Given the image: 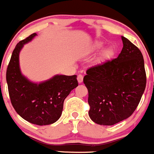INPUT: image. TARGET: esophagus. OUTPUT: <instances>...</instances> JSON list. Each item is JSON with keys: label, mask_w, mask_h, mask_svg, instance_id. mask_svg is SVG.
<instances>
[{"label": "esophagus", "mask_w": 154, "mask_h": 154, "mask_svg": "<svg viewBox=\"0 0 154 154\" xmlns=\"http://www.w3.org/2000/svg\"><path fill=\"white\" fill-rule=\"evenodd\" d=\"M83 78H84L83 75H81V74H78V75H77V81H78V83H80V84L82 83Z\"/></svg>", "instance_id": "1"}]
</instances>
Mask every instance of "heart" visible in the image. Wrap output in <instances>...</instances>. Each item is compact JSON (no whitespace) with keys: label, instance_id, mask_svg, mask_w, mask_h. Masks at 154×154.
I'll use <instances>...</instances> for the list:
<instances>
[{"label":"heart","instance_id":"obj_1","mask_svg":"<svg viewBox=\"0 0 154 154\" xmlns=\"http://www.w3.org/2000/svg\"><path fill=\"white\" fill-rule=\"evenodd\" d=\"M102 46H103L102 42H95V43L94 44L93 47H94V49H101ZM111 53H112V50H111L110 49H106L105 50V52H104V54H105V56H109V55Z\"/></svg>","mask_w":154,"mask_h":154}]
</instances>
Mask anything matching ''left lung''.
<instances>
[{
  "label": "left lung",
  "instance_id": "left-lung-1",
  "mask_svg": "<svg viewBox=\"0 0 154 154\" xmlns=\"http://www.w3.org/2000/svg\"><path fill=\"white\" fill-rule=\"evenodd\" d=\"M119 57L89 68L84 77L88 91L89 116L95 123L112 125L131 116L146 84L143 54L122 36Z\"/></svg>",
  "mask_w": 154,
  "mask_h": 154
}]
</instances>
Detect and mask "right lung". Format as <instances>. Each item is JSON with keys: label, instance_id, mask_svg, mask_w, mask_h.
Returning <instances> with one entry per match:
<instances>
[{"label": "right lung", "instance_id": "add662e5", "mask_svg": "<svg viewBox=\"0 0 154 154\" xmlns=\"http://www.w3.org/2000/svg\"><path fill=\"white\" fill-rule=\"evenodd\" d=\"M36 33L20 41L14 48L6 73L11 102L24 119L38 125H50L60 118L64 100L78 86L77 75H56L39 84L28 80L21 73L19 53Z\"/></svg>", "mask_w": 154, "mask_h": 154}]
</instances>
